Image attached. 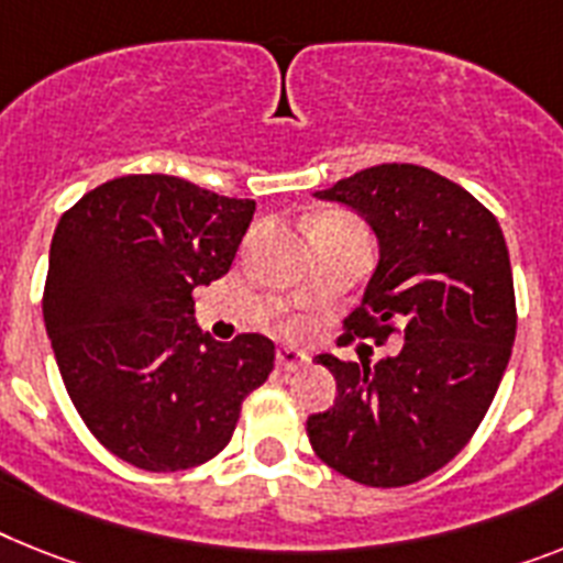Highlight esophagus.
<instances>
[{"label": "esophagus", "instance_id": "34e87169", "mask_svg": "<svg viewBox=\"0 0 563 563\" xmlns=\"http://www.w3.org/2000/svg\"><path fill=\"white\" fill-rule=\"evenodd\" d=\"M276 365L282 371H299L308 365V354H305V351H299V347H278Z\"/></svg>", "mask_w": 563, "mask_h": 563}]
</instances>
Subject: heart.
I'll use <instances>...</instances> for the list:
<instances>
[{
    "mask_svg": "<svg viewBox=\"0 0 563 563\" xmlns=\"http://www.w3.org/2000/svg\"><path fill=\"white\" fill-rule=\"evenodd\" d=\"M319 224H356V221L354 218H345V216H328V218H322Z\"/></svg>",
    "mask_w": 563,
    "mask_h": 563,
    "instance_id": "b5f03b06",
    "label": "heart"
}]
</instances>
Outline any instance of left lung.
Wrapping results in <instances>:
<instances>
[{
  "instance_id": "1",
  "label": "left lung",
  "mask_w": 563,
  "mask_h": 563,
  "mask_svg": "<svg viewBox=\"0 0 563 563\" xmlns=\"http://www.w3.org/2000/svg\"><path fill=\"white\" fill-rule=\"evenodd\" d=\"M316 198L354 207L379 239L339 342H406L374 365L316 356L336 399L308 417L310 445L362 486H408L472 440L509 365L518 310L504 232L475 195L415 164L371 166Z\"/></svg>"
}]
</instances>
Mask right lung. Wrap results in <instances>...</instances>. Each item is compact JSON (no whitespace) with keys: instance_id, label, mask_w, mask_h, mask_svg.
Segmentation results:
<instances>
[{"instance_id":"1","label":"right lung","mask_w":563,"mask_h":563,"mask_svg":"<svg viewBox=\"0 0 563 563\" xmlns=\"http://www.w3.org/2000/svg\"><path fill=\"white\" fill-rule=\"evenodd\" d=\"M253 212L250 198L184 178L123 175L59 218L45 331L77 415L114 457L146 472L201 466L271 376V339L216 342L192 316V290L230 271Z\"/></svg>"}]
</instances>
